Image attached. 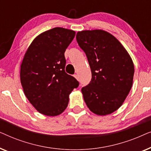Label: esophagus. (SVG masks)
<instances>
[{
	"instance_id": "1",
	"label": "esophagus",
	"mask_w": 151,
	"mask_h": 151,
	"mask_svg": "<svg viewBox=\"0 0 151 151\" xmlns=\"http://www.w3.org/2000/svg\"><path fill=\"white\" fill-rule=\"evenodd\" d=\"M73 76H74V77H75V78H76V79H77V80H78V75H77V74H75V75H74Z\"/></svg>"
}]
</instances>
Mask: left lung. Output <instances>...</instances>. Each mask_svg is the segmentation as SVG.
<instances>
[{
    "instance_id": "1",
    "label": "left lung",
    "mask_w": 151,
    "mask_h": 151,
    "mask_svg": "<svg viewBox=\"0 0 151 151\" xmlns=\"http://www.w3.org/2000/svg\"><path fill=\"white\" fill-rule=\"evenodd\" d=\"M76 40L91 70L89 84L82 88L86 106L98 115L117 110L133 85L134 65L120 42L102 29L78 32Z\"/></svg>"
}]
</instances>
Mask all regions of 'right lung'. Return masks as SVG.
<instances>
[{"instance_id":"obj_1","label":"right lung","mask_w":151,"mask_h":151,"mask_svg":"<svg viewBox=\"0 0 151 151\" xmlns=\"http://www.w3.org/2000/svg\"><path fill=\"white\" fill-rule=\"evenodd\" d=\"M73 30L55 27L38 35L28 47L20 65L24 93L38 111L47 116L61 114L69 94L79 85L65 72V52L75 37Z\"/></svg>"}]
</instances>
